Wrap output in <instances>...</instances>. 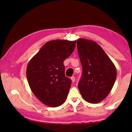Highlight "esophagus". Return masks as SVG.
I'll list each match as a JSON object with an SVG mask.
<instances>
[{
	"label": "esophagus",
	"instance_id": "esophagus-1",
	"mask_svg": "<svg viewBox=\"0 0 132 132\" xmlns=\"http://www.w3.org/2000/svg\"><path fill=\"white\" fill-rule=\"evenodd\" d=\"M71 80L72 81V82H75V76H72L71 77Z\"/></svg>",
	"mask_w": 132,
	"mask_h": 132
}]
</instances>
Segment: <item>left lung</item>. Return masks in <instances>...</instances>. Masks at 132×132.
Masks as SVG:
<instances>
[{
  "instance_id": "8db88e82",
  "label": "left lung",
  "mask_w": 132,
  "mask_h": 132,
  "mask_svg": "<svg viewBox=\"0 0 132 132\" xmlns=\"http://www.w3.org/2000/svg\"><path fill=\"white\" fill-rule=\"evenodd\" d=\"M77 46L82 66L78 89L85 100L97 103L103 100L112 89L117 78L116 67L95 41L79 38Z\"/></svg>"
}]
</instances>
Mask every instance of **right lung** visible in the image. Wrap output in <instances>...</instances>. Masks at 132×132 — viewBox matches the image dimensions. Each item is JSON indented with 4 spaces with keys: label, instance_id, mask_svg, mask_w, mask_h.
<instances>
[{
    "label": "right lung",
    "instance_id": "right-lung-1",
    "mask_svg": "<svg viewBox=\"0 0 132 132\" xmlns=\"http://www.w3.org/2000/svg\"><path fill=\"white\" fill-rule=\"evenodd\" d=\"M75 46L76 41H50L29 62L26 68L29 85L43 104L55 108L65 102L71 80L65 75L64 61Z\"/></svg>",
    "mask_w": 132,
    "mask_h": 132
}]
</instances>
